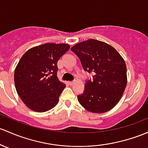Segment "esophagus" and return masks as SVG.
<instances>
[{
	"label": "esophagus",
	"mask_w": 148,
	"mask_h": 148,
	"mask_svg": "<svg viewBox=\"0 0 148 148\" xmlns=\"http://www.w3.org/2000/svg\"><path fill=\"white\" fill-rule=\"evenodd\" d=\"M69 85H72L74 84V81H71V82H69Z\"/></svg>",
	"instance_id": "esophagus-1"
}]
</instances>
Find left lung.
<instances>
[{"mask_svg":"<svg viewBox=\"0 0 148 148\" xmlns=\"http://www.w3.org/2000/svg\"><path fill=\"white\" fill-rule=\"evenodd\" d=\"M71 50L79 58L84 70L93 74V80H86L83 94L77 96L79 103L93 113L111 110L127 84L123 59L113 47L94 39L75 45Z\"/></svg>","mask_w":148,"mask_h":148,"instance_id":"obj_1","label":"left lung"}]
</instances>
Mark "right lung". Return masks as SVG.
<instances>
[{"mask_svg": "<svg viewBox=\"0 0 148 148\" xmlns=\"http://www.w3.org/2000/svg\"><path fill=\"white\" fill-rule=\"evenodd\" d=\"M67 44L46 43L27 50L15 73L16 91L31 110L45 112L57 105L66 85L57 77V62L68 50Z\"/></svg>", "mask_w": 148, "mask_h": 148, "instance_id": "add662e5", "label": "right lung"}]
</instances>
